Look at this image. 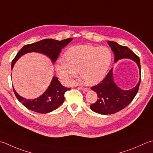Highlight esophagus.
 <instances>
[{"instance_id":"34e87169","label":"esophagus","mask_w":153,"mask_h":153,"mask_svg":"<svg viewBox=\"0 0 153 153\" xmlns=\"http://www.w3.org/2000/svg\"><path fill=\"white\" fill-rule=\"evenodd\" d=\"M79 89L83 91H88L89 89L88 88H79Z\"/></svg>"}]
</instances>
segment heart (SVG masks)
Here are the masks:
<instances>
[{
	"mask_svg": "<svg viewBox=\"0 0 153 153\" xmlns=\"http://www.w3.org/2000/svg\"><path fill=\"white\" fill-rule=\"evenodd\" d=\"M63 58L64 62H59L55 66L59 78L68 82L79 71L83 82L95 85L105 77L111 64L112 53L105 46L85 44L69 48Z\"/></svg>",
	"mask_w": 153,
	"mask_h": 153,
	"instance_id": "b5f03b06",
	"label": "heart"
}]
</instances>
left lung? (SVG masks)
<instances>
[{
    "label": "left lung",
    "instance_id": "8db88e82",
    "mask_svg": "<svg viewBox=\"0 0 153 153\" xmlns=\"http://www.w3.org/2000/svg\"><path fill=\"white\" fill-rule=\"evenodd\" d=\"M115 55V63L121 59H130L136 63L139 68V80L137 84L131 89H123L117 85L113 79V69L109 71L102 82L97 85L92 87L93 91L97 93V101L90 105L91 109L101 115H111L127 107L139 90L140 83V59L135 53L128 47L121 46L115 42H107Z\"/></svg>",
    "mask_w": 153,
    "mask_h": 153
}]
</instances>
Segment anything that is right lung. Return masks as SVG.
Listing matches in <instances>:
<instances>
[{"label":"right lung","mask_w":153,"mask_h":153,"mask_svg":"<svg viewBox=\"0 0 153 153\" xmlns=\"http://www.w3.org/2000/svg\"><path fill=\"white\" fill-rule=\"evenodd\" d=\"M72 40V38L61 41L53 39H44L36 43L25 45L18 52L12 62V70L15 63L20 57L30 52L42 53L50 59L52 64H54L63 48L67 46ZM70 89V88L63 86L58 81V77L55 76L52 77L50 84L46 90L40 96L32 100H26V98L20 96L13 87L14 94L20 102L27 109L40 113H48L58 109L64 102L65 92Z\"/></svg>","instance_id":"1"}]
</instances>
